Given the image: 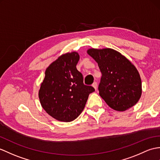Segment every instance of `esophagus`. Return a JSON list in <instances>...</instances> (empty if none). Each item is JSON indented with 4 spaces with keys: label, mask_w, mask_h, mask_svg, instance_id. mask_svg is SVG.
Returning <instances> with one entry per match:
<instances>
[{
    "label": "esophagus",
    "mask_w": 160,
    "mask_h": 160,
    "mask_svg": "<svg viewBox=\"0 0 160 160\" xmlns=\"http://www.w3.org/2000/svg\"><path fill=\"white\" fill-rule=\"evenodd\" d=\"M92 86L94 87V88L95 89V90H97V88H98V83L96 82H93V84H92Z\"/></svg>",
    "instance_id": "esophagus-1"
}]
</instances>
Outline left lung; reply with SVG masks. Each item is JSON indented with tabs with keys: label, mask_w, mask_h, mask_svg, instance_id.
Wrapping results in <instances>:
<instances>
[{
	"label": "left lung",
	"mask_w": 160,
	"mask_h": 160,
	"mask_svg": "<svg viewBox=\"0 0 160 160\" xmlns=\"http://www.w3.org/2000/svg\"><path fill=\"white\" fill-rule=\"evenodd\" d=\"M87 53L98 62L102 72L99 93L107 104L121 112L134 106L142 95V82L135 66L111 48H91Z\"/></svg>",
	"instance_id": "1"
}]
</instances>
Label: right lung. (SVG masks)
Segmentation results:
<instances>
[{"label": "right lung", "mask_w": 160, "mask_h": 160, "mask_svg": "<svg viewBox=\"0 0 160 160\" xmlns=\"http://www.w3.org/2000/svg\"><path fill=\"white\" fill-rule=\"evenodd\" d=\"M80 56L76 52L60 56L46 69L41 84L39 98L46 112L55 119L70 122L84 110L88 95L95 91L83 83L76 69Z\"/></svg>", "instance_id": "1"}]
</instances>
